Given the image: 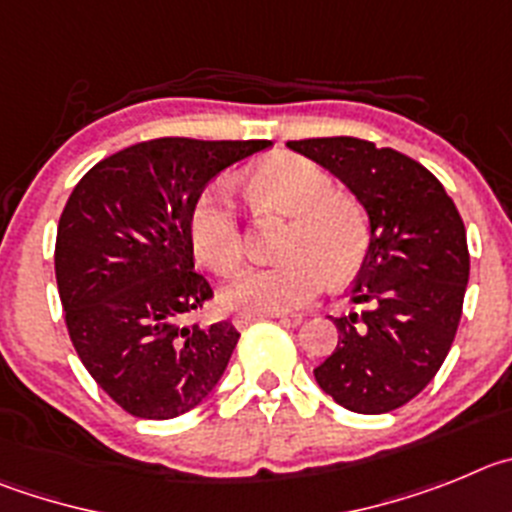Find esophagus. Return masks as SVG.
Here are the masks:
<instances>
[{"instance_id": "34e87169", "label": "esophagus", "mask_w": 512, "mask_h": 512, "mask_svg": "<svg viewBox=\"0 0 512 512\" xmlns=\"http://www.w3.org/2000/svg\"><path fill=\"white\" fill-rule=\"evenodd\" d=\"M257 319H288V313H239L237 319H234V326L245 329L247 324H252Z\"/></svg>"}]
</instances>
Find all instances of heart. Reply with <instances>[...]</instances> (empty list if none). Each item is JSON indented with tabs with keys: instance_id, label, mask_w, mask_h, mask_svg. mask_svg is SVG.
Segmentation results:
<instances>
[{
	"instance_id": "obj_1",
	"label": "heart",
	"mask_w": 512,
	"mask_h": 512,
	"mask_svg": "<svg viewBox=\"0 0 512 512\" xmlns=\"http://www.w3.org/2000/svg\"><path fill=\"white\" fill-rule=\"evenodd\" d=\"M262 206L290 214L283 260L250 267L224 288L229 308L288 313L306 306L326 285L357 273L370 250V219L357 199L339 193L334 178L301 155H275L250 176ZM188 234L196 257L214 273H234L245 257V232L227 188L211 186L193 201Z\"/></svg>"
}]
</instances>
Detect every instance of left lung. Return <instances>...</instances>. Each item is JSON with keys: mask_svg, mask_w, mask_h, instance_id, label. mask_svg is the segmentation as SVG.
<instances>
[{"mask_svg": "<svg viewBox=\"0 0 512 512\" xmlns=\"http://www.w3.org/2000/svg\"><path fill=\"white\" fill-rule=\"evenodd\" d=\"M334 173L370 216L352 285L362 311L336 316L339 344L313 377L347 411L388 413L416 398L449 354L469 280L467 229L431 170L357 137L288 142Z\"/></svg>", "mask_w": 512, "mask_h": 512, "instance_id": "obj_1", "label": "left lung"}]
</instances>
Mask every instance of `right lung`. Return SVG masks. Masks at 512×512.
<instances>
[{"mask_svg": "<svg viewBox=\"0 0 512 512\" xmlns=\"http://www.w3.org/2000/svg\"><path fill=\"white\" fill-rule=\"evenodd\" d=\"M270 140L160 137L109 155L58 222L55 280L68 336L99 388L137 418L188 413L237 347L229 321L186 324L214 290L193 270L188 216L211 178Z\"/></svg>", "mask_w": 512, "mask_h": 512, "instance_id": "1", "label": "right lung"}]
</instances>
